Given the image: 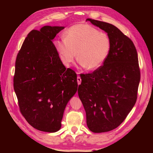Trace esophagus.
Returning a JSON list of instances; mask_svg holds the SVG:
<instances>
[{"label":"esophagus","mask_w":153,"mask_h":153,"mask_svg":"<svg viewBox=\"0 0 153 153\" xmlns=\"http://www.w3.org/2000/svg\"><path fill=\"white\" fill-rule=\"evenodd\" d=\"M77 74H79V73H77ZM77 84H78L79 85L81 84V82H82V79H81V77H80L79 76L77 77Z\"/></svg>","instance_id":"obj_1"}]
</instances>
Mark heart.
Listing matches in <instances>:
<instances>
[{
    "mask_svg": "<svg viewBox=\"0 0 153 153\" xmlns=\"http://www.w3.org/2000/svg\"><path fill=\"white\" fill-rule=\"evenodd\" d=\"M65 38L55 42L63 63L70 66L76 59L80 65L95 70L102 65L110 53L111 43L107 33L88 24H77L69 28Z\"/></svg>",
    "mask_w": 153,
    "mask_h": 153,
    "instance_id": "heart-1",
    "label": "heart"
}]
</instances>
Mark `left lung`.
Instances as JSON below:
<instances>
[{
  "instance_id": "left-lung-1",
  "label": "left lung",
  "mask_w": 153,
  "mask_h": 153,
  "mask_svg": "<svg viewBox=\"0 0 153 153\" xmlns=\"http://www.w3.org/2000/svg\"><path fill=\"white\" fill-rule=\"evenodd\" d=\"M107 33L111 43L105 63L92 74H81L78 96L86 114L88 128L101 133L117 128L136 102L140 71L131 39L108 23L87 19Z\"/></svg>"
}]
</instances>
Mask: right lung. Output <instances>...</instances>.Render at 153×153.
Returning a JSON list of instances; mask_svg holds the SVG:
<instances>
[{
	"instance_id": "add662e5",
	"label": "right lung",
	"mask_w": 153,
	"mask_h": 153,
	"mask_svg": "<svg viewBox=\"0 0 153 153\" xmlns=\"http://www.w3.org/2000/svg\"><path fill=\"white\" fill-rule=\"evenodd\" d=\"M64 28L46 25L31 31L15 61L13 86L21 113L33 128L46 132L60 129L77 89V74L66 69L52 41Z\"/></svg>"
}]
</instances>
